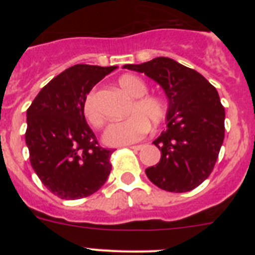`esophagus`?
I'll return each instance as SVG.
<instances>
[{"label": "esophagus", "mask_w": 255, "mask_h": 255, "mask_svg": "<svg viewBox=\"0 0 255 255\" xmlns=\"http://www.w3.org/2000/svg\"><path fill=\"white\" fill-rule=\"evenodd\" d=\"M131 149H134V150H140L141 148H143V145H141V144H138V145H131Z\"/></svg>", "instance_id": "esophagus-1"}]
</instances>
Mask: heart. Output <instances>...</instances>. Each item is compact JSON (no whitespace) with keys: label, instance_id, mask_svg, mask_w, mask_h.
Masks as SVG:
<instances>
[{"label":"heart","instance_id":"heart-1","mask_svg":"<svg viewBox=\"0 0 255 255\" xmlns=\"http://www.w3.org/2000/svg\"><path fill=\"white\" fill-rule=\"evenodd\" d=\"M117 83L128 96L135 100L128 111L130 116L125 120L110 124L103 132V140L108 145L121 147L140 140L149 129V125L158 126L163 123L167 115V107L159 97L144 96L148 92L147 84L138 76L125 74ZM83 111L92 126H102L103 116L96 105L94 92H91L85 98Z\"/></svg>","mask_w":255,"mask_h":255}]
</instances>
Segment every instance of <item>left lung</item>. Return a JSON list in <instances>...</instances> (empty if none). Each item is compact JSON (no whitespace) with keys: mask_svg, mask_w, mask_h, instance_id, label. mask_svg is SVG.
I'll use <instances>...</instances> for the list:
<instances>
[{"mask_svg":"<svg viewBox=\"0 0 255 255\" xmlns=\"http://www.w3.org/2000/svg\"><path fill=\"white\" fill-rule=\"evenodd\" d=\"M124 69L144 73L167 97V129L153 141L161 159L145 170L155 186L185 193L211 175L225 138V108L216 88L172 58L155 57Z\"/></svg>","mask_w":255,"mask_h":255,"instance_id":"1","label":"left lung"}]
</instances>
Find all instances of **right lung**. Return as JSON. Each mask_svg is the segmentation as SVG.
<instances>
[{
  "instance_id": "1",
  "label": "right lung",
  "mask_w": 255,
  "mask_h": 255,
  "mask_svg": "<svg viewBox=\"0 0 255 255\" xmlns=\"http://www.w3.org/2000/svg\"><path fill=\"white\" fill-rule=\"evenodd\" d=\"M116 69L74 65L42 88L26 111L25 143L31 167L61 199L92 195L111 172L114 150L98 144L83 106L92 88Z\"/></svg>"
}]
</instances>
